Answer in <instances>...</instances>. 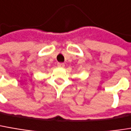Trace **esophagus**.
Segmentation results:
<instances>
[{
  "label": "esophagus",
  "instance_id": "34e87169",
  "mask_svg": "<svg viewBox=\"0 0 131 131\" xmlns=\"http://www.w3.org/2000/svg\"><path fill=\"white\" fill-rule=\"evenodd\" d=\"M58 67H61V68H63V67H64V63H58Z\"/></svg>",
  "mask_w": 131,
  "mask_h": 131
}]
</instances>
